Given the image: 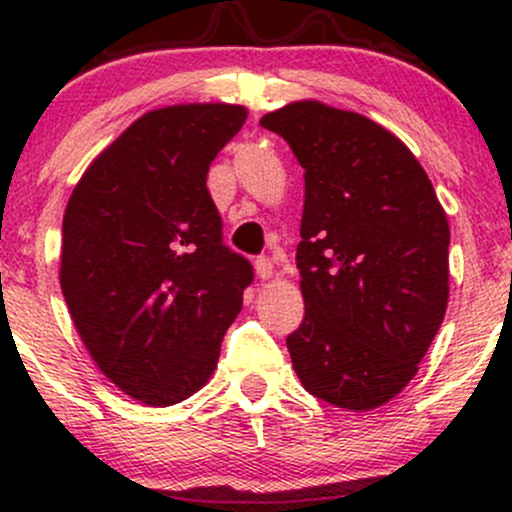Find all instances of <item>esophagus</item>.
<instances>
[{"mask_svg": "<svg viewBox=\"0 0 512 512\" xmlns=\"http://www.w3.org/2000/svg\"><path fill=\"white\" fill-rule=\"evenodd\" d=\"M255 269H257V276H260V279H272L274 276V264L269 257H257Z\"/></svg>", "mask_w": 512, "mask_h": 512, "instance_id": "34e87169", "label": "esophagus"}]
</instances>
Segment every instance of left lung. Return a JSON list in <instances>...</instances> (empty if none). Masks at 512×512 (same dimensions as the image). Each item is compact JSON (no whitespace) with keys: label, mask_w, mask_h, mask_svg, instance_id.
Instances as JSON below:
<instances>
[{"label":"left lung","mask_w":512,"mask_h":512,"mask_svg":"<svg viewBox=\"0 0 512 512\" xmlns=\"http://www.w3.org/2000/svg\"><path fill=\"white\" fill-rule=\"evenodd\" d=\"M260 125L286 139L305 178L293 370L334 407H383L445 317L448 216L414 154L368 117L298 101Z\"/></svg>","instance_id":"left-lung-1"}]
</instances>
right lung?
Wrapping results in <instances>:
<instances>
[{
	"instance_id": "right-lung-1",
	"label": "right lung",
	"mask_w": 512,
	"mask_h": 512,
	"mask_svg": "<svg viewBox=\"0 0 512 512\" xmlns=\"http://www.w3.org/2000/svg\"><path fill=\"white\" fill-rule=\"evenodd\" d=\"M245 117L228 103L151 110L88 166L64 211L60 284L76 332L105 378L149 407L207 383L255 276L223 245L207 190Z\"/></svg>"
}]
</instances>
